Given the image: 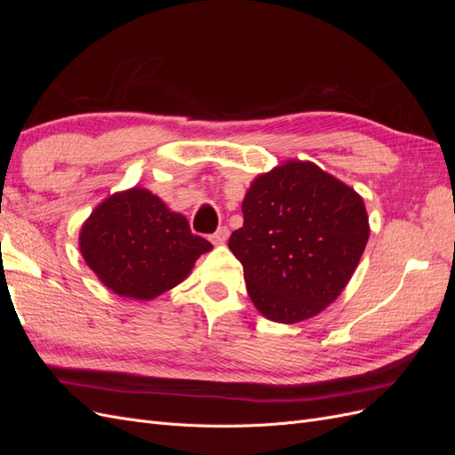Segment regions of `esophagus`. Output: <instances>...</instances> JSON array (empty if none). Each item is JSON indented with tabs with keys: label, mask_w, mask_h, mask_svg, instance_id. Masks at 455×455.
<instances>
[{
	"label": "esophagus",
	"mask_w": 455,
	"mask_h": 455,
	"mask_svg": "<svg viewBox=\"0 0 455 455\" xmlns=\"http://www.w3.org/2000/svg\"><path fill=\"white\" fill-rule=\"evenodd\" d=\"M228 237H229V229H228V228H220L216 233H212L211 241H212L214 244H224V243L228 241Z\"/></svg>",
	"instance_id": "1"
}]
</instances>
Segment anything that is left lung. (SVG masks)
Instances as JSON below:
<instances>
[{
	"instance_id": "8db88e82",
	"label": "left lung",
	"mask_w": 455,
	"mask_h": 455,
	"mask_svg": "<svg viewBox=\"0 0 455 455\" xmlns=\"http://www.w3.org/2000/svg\"><path fill=\"white\" fill-rule=\"evenodd\" d=\"M243 218L229 251L243 264L256 309L283 324L311 319L336 301L370 237L363 197L311 161L291 159L258 174Z\"/></svg>"
}]
</instances>
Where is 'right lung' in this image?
<instances>
[{
    "label": "right lung",
    "mask_w": 455,
    "mask_h": 455,
    "mask_svg": "<svg viewBox=\"0 0 455 455\" xmlns=\"http://www.w3.org/2000/svg\"><path fill=\"white\" fill-rule=\"evenodd\" d=\"M212 244L188 218L134 186L106 197L79 229V252L99 281L129 299H154L180 284Z\"/></svg>",
    "instance_id": "obj_1"
}]
</instances>
